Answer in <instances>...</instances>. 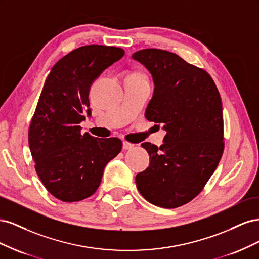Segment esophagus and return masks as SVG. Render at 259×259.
Returning <instances> with one entry per match:
<instances>
[{"mask_svg": "<svg viewBox=\"0 0 259 259\" xmlns=\"http://www.w3.org/2000/svg\"><path fill=\"white\" fill-rule=\"evenodd\" d=\"M133 147H134V145L128 143V142H123V149L124 150H130V149H132Z\"/></svg>", "mask_w": 259, "mask_h": 259, "instance_id": "obj_1", "label": "esophagus"}]
</instances>
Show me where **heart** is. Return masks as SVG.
I'll return each mask as SVG.
<instances>
[{
  "label": "heart",
  "instance_id": "b5f03b06",
  "mask_svg": "<svg viewBox=\"0 0 259 259\" xmlns=\"http://www.w3.org/2000/svg\"><path fill=\"white\" fill-rule=\"evenodd\" d=\"M128 76H132V77H136V79H139V80H147V76L142 73V72H138V71H134L128 74Z\"/></svg>",
  "mask_w": 259,
  "mask_h": 259
}]
</instances>
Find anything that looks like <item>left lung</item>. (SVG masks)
<instances>
[{
	"label": "left lung",
	"mask_w": 259,
	"mask_h": 259,
	"mask_svg": "<svg viewBox=\"0 0 259 259\" xmlns=\"http://www.w3.org/2000/svg\"><path fill=\"white\" fill-rule=\"evenodd\" d=\"M150 71L154 94L146 119L164 123V143L142 146L149 166L136 175L140 194L151 204L176 208L203 190L225 148L222 98L211 76L177 54L147 49L133 54Z\"/></svg>",
	"instance_id": "left-lung-1"
}]
</instances>
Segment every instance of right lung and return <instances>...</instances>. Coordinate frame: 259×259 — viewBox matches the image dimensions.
Masks as SVG:
<instances>
[{
    "instance_id": "add662e5",
    "label": "right lung",
    "mask_w": 259,
    "mask_h": 259,
    "mask_svg": "<svg viewBox=\"0 0 259 259\" xmlns=\"http://www.w3.org/2000/svg\"><path fill=\"white\" fill-rule=\"evenodd\" d=\"M124 54L116 46H81L60 58L44 82L28 140L37 176L62 202L95 193L106 164L122 150L121 139L82 134L80 123L85 113L91 115L92 83Z\"/></svg>"
}]
</instances>
